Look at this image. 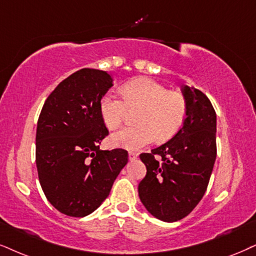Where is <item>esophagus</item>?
<instances>
[{"label":"esophagus","mask_w":256,"mask_h":256,"mask_svg":"<svg viewBox=\"0 0 256 256\" xmlns=\"http://www.w3.org/2000/svg\"><path fill=\"white\" fill-rule=\"evenodd\" d=\"M128 156H129V160H135L138 158V154L136 152H129Z\"/></svg>","instance_id":"obj_1"}]
</instances>
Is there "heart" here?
I'll return each mask as SVG.
<instances>
[{"instance_id": "1", "label": "heart", "mask_w": 256, "mask_h": 256, "mask_svg": "<svg viewBox=\"0 0 256 256\" xmlns=\"http://www.w3.org/2000/svg\"><path fill=\"white\" fill-rule=\"evenodd\" d=\"M121 94L106 92L100 100V114L109 129L122 124L129 109H138L133 127H126L110 136L114 147L138 150L156 140H167L184 124L188 114L185 97L170 91L165 85L150 78L129 80Z\"/></svg>"}]
</instances>
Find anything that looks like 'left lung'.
<instances>
[{
	"label": "left lung",
	"instance_id": "1",
	"mask_svg": "<svg viewBox=\"0 0 256 256\" xmlns=\"http://www.w3.org/2000/svg\"><path fill=\"white\" fill-rule=\"evenodd\" d=\"M188 114L171 140L141 153L146 176L138 184L144 208L156 218L176 222L197 206L216 160V112L200 90L182 85Z\"/></svg>",
	"mask_w": 256,
	"mask_h": 256
}]
</instances>
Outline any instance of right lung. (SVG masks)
Instances as JSON below:
<instances>
[{
    "label": "right lung",
    "mask_w": 256,
    "mask_h": 256,
    "mask_svg": "<svg viewBox=\"0 0 256 256\" xmlns=\"http://www.w3.org/2000/svg\"><path fill=\"white\" fill-rule=\"evenodd\" d=\"M112 86L106 71L82 68L60 82L41 109L38 176L47 200L64 215L84 217L96 210L128 162L126 150H100L109 134L100 100Z\"/></svg>",
    "instance_id": "add662e5"
}]
</instances>
